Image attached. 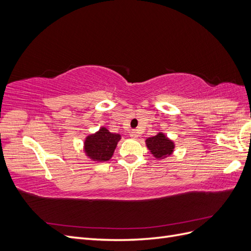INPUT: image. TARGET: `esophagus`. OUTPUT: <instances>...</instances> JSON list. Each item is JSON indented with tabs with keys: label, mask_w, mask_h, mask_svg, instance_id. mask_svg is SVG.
<instances>
[{
	"label": "esophagus",
	"mask_w": 251,
	"mask_h": 251,
	"mask_svg": "<svg viewBox=\"0 0 251 251\" xmlns=\"http://www.w3.org/2000/svg\"><path fill=\"white\" fill-rule=\"evenodd\" d=\"M130 137L131 138H133V139H136L138 137V134H137V132L136 131H131V133H130Z\"/></svg>",
	"instance_id": "esophagus-1"
}]
</instances>
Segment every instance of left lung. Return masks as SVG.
I'll return each mask as SVG.
<instances>
[{
	"label": "left lung",
	"mask_w": 251,
	"mask_h": 251,
	"mask_svg": "<svg viewBox=\"0 0 251 251\" xmlns=\"http://www.w3.org/2000/svg\"><path fill=\"white\" fill-rule=\"evenodd\" d=\"M148 149L154 157L158 159H163L170 156L174 151V142L165 137L164 134L159 133L154 137H150L146 140Z\"/></svg>",
	"instance_id": "left-lung-1"
}]
</instances>
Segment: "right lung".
Listing matches in <instances>:
<instances>
[{"label": "right lung", "instance_id": "1", "mask_svg": "<svg viewBox=\"0 0 251 251\" xmlns=\"http://www.w3.org/2000/svg\"><path fill=\"white\" fill-rule=\"evenodd\" d=\"M119 140V134H113L105 127H101L97 133L88 136L85 141V151L94 161H108L113 156Z\"/></svg>", "mask_w": 251, "mask_h": 251}]
</instances>
